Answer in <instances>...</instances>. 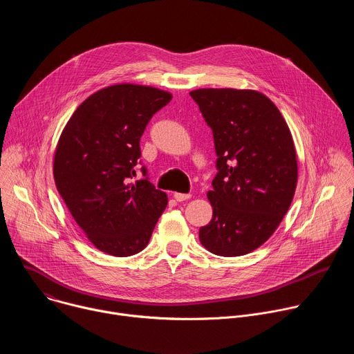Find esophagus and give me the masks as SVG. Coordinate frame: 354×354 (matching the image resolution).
Segmentation results:
<instances>
[{
    "mask_svg": "<svg viewBox=\"0 0 354 354\" xmlns=\"http://www.w3.org/2000/svg\"><path fill=\"white\" fill-rule=\"evenodd\" d=\"M174 197L176 201H185V200L190 198L192 194L190 193H174Z\"/></svg>",
    "mask_w": 354,
    "mask_h": 354,
    "instance_id": "esophagus-1",
    "label": "esophagus"
}]
</instances>
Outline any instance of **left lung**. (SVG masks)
<instances>
[{"mask_svg":"<svg viewBox=\"0 0 354 354\" xmlns=\"http://www.w3.org/2000/svg\"><path fill=\"white\" fill-rule=\"evenodd\" d=\"M213 130L217 175L207 197L212 221L198 238L212 254L241 257L259 248L287 213L297 186L290 129L272 100L250 89L190 92Z\"/></svg>","mask_w":354,"mask_h":354,"instance_id":"1","label":"left lung"}]
</instances>
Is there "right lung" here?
Wrapping results in <instances>:
<instances>
[{
  "mask_svg": "<svg viewBox=\"0 0 354 354\" xmlns=\"http://www.w3.org/2000/svg\"><path fill=\"white\" fill-rule=\"evenodd\" d=\"M171 99L153 86L112 85L86 97L60 136L53 164L57 190L88 239L105 254H138L168 205L145 167L140 180L133 178L140 138Z\"/></svg>",
  "mask_w": 354,
  "mask_h": 354,
  "instance_id": "obj_1",
  "label": "right lung"
}]
</instances>
